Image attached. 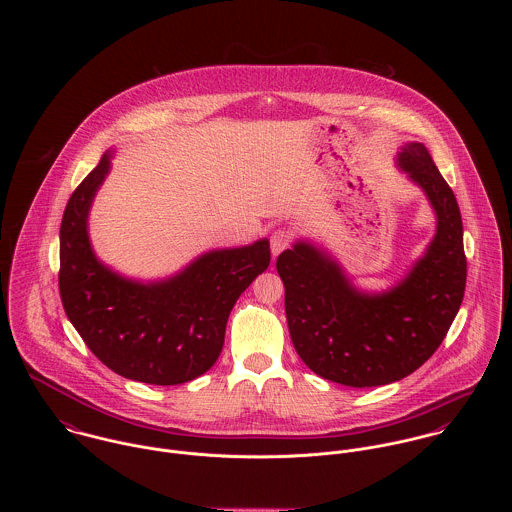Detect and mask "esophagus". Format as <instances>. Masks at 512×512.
I'll use <instances>...</instances> for the list:
<instances>
[{
  "label": "esophagus",
  "mask_w": 512,
  "mask_h": 512,
  "mask_svg": "<svg viewBox=\"0 0 512 512\" xmlns=\"http://www.w3.org/2000/svg\"><path fill=\"white\" fill-rule=\"evenodd\" d=\"M290 242H292L290 232H286V230H276V232H272V236H270L272 254L278 256L280 252H284V250L290 246Z\"/></svg>",
  "instance_id": "obj_1"
}]
</instances>
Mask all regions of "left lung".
Instances as JSON below:
<instances>
[{
	"mask_svg": "<svg viewBox=\"0 0 512 512\" xmlns=\"http://www.w3.org/2000/svg\"><path fill=\"white\" fill-rule=\"evenodd\" d=\"M396 167L424 191L436 213L434 238L400 282L386 292H363L309 240H295L276 262L297 355L315 374L343 386L390 384L424 365L465 293L463 222L453 191L420 142L400 146Z\"/></svg>",
	"mask_w": 512,
	"mask_h": 512,
	"instance_id": "obj_1",
	"label": "left lung"
}]
</instances>
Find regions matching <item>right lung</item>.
<instances>
[{
	"instance_id": "obj_1",
	"label": "right lung",
	"mask_w": 512,
	"mask_h": 512,
	"mask_svg": "<svg viewBox=\"0 0 512 512\" xmlns=\"http://www.w3.org/2000/svg\"><path fill=\"white\" fill-rule=\"evenodd\" d=\"M114 149L76 187L61 222L59 288L86 347L116 374L157 386L189 382L217 363L228 315L270 266V240L197 256L177 274L142 282L114 272L88 236L92 201Z\"/></svg>"
}]
</instances>
